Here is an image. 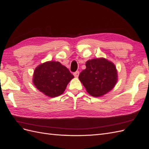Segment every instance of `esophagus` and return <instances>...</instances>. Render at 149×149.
Returning a JSON list of instances; mask_svg holds the SVG:
<instances>
[{
	"instance_id": "34e87169",
	"label": "esophagus",
	"mask_w": 149,
	"mask_h": 149,
	"mask_svg": "<svg viewBox=\"0 0 149 149\" xmlns=\"http://www.w3.org/2000/svg\"><path fill=\"white\" fill-rule=\"evenodd\" d=\"M79 71H76V72H75L74 73V75L75 76V77H77L78 76H79Z\"/></svg>"
}]
</instances>
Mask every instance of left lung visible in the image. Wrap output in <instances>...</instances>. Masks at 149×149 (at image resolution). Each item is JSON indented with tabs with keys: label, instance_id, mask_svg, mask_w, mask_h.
<instances>
[{
	"label": "left lung",
	"instance_id": "8db88e82",
	"mask_svg": "<svg viewBox=\"0 0 149 149\" xmlns=\"http://www.w3.org/2000/svg\"><path fill=\"white\" fill-rule=\"evenodd\" d=\"M86 68L79 75V80L88 93L98 97L111 90L117 81V72L115 65L105 58L88 60Z\"/></svg>",
	"mask_w": 149,
	"mask_h": 149
}]
</instances>
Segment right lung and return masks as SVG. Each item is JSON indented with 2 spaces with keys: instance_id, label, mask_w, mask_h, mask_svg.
I'll return each instance as SVG.
<instances>
[{
  "instance_id": "1",
  "label": "right lung",
  "mask_w": 149,
  "mask_h": 149,
  "mask_svg": "<svg viewBox=\"0 0 149 149\" xmlns=\"http://www.w3.org/2000/svg\"><path fill=\"white\" fill-rule=\"evenodd\" d=\"M74 76L68 69L58 61H47L34 71L33 82L40 91L49 97H56L63 93Z\"/></svg>"
}]
</instances>
